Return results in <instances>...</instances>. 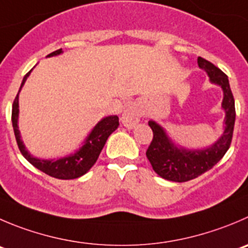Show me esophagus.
<instances>
[{
  "label": "esophagus",
  "instance_id": "1",
  "mask_svg": "<svg viewBox=\"0 0 248 248\" xmlns=\"http://www.w3.org/2000/svg\"><path fill=\"white\" fill-rule=\"evenodd\" d=\"M140 117L141 115H140V110H139V108L136 107V106L131 105V106H128L125 109L123 110L120 120H122L123 125L125 126V128L133 129L134 126L140 122Z\"/></svg>",
  "mask_w": 248,
  "mask_h": 248
}]
</instances>
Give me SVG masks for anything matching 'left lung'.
Here are the masks:
<instances>
[{
    "instance_id": "1",
    "label": "left lung",
    "mask_w": 248,
    "mask_h": 248,
    "mask_svg": "<svg viewBox=\"0 0 248 248\" xmlns=\"http://www.w3.org/2000/svg\"><path fill=\"white\" fill-rule=\"evenodd\" d=\"M200 69L204 70L209 82L223 91L221 109L225 113L223 133L212 145L201 148H187L176 143L166 129L151 119L148 125L153 131V140L146 152L153 170L166 180L184 183L206 173L220 161L230 147L235 124V101L229 79L219 68L204 58H197Z\"/></svg>"
}]
</instances>
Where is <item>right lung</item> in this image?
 <instances>
[{
  "label": "right lung",
  "mask_w": 248,
  "mask_h": 248,
  "mask_svg": "<svg viewBox=\"0 0 248 248\" xmlns=\"http://www.w3.org/2000/svg\"><path fill=\"white\" fill-rule=\"evenodd\" d=\"M62 53L63 49L60 48L49 53L46 57H55V56H60ZM32 69L23 78L20 89L13 102V108H12V124H13L14 135H16L18 147H19L22 155H24L25 159L29 163H31L39 170L46 173L47 175L53 176L56 179H63V180L80 178V176H82L90 170L91 167L96 163L107 139L118 128V125H119L118 115H107V117L102 118L91 129L90 133L87 134L86 138L84 139V141L80 143V146L74 152L62 155V157L49 158V159L35 157L34 155L29 152L27 146L24 145V141H23L22 135H20L19 125H18V120H19V93L29 75L31 74Z\"/></svg>",
  "instance_id": "1"
}]
</instances>
